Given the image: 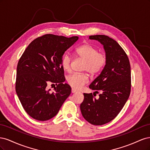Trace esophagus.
Segmentation results:
<instances>
[{
	"mask_svg": "<svg viewBox=\"0 0 150 150\" xmlns=\"http://www.w3.org/2000/svg\"><path fill=\"white\" fill-rule=\"evenodd\" d=\"M71 92H72V93H77L78 92V91H76V89H72V90H71Z\"/></svg>",
	"mask_w": 150,
	"mask_h": 150,
	"instance_id": "34e87169",
	"label": "esophagus"
}]
</instances>
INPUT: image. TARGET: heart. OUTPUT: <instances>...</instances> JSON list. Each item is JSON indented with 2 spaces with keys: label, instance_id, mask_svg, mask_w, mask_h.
<instances>
[{
  "label": "heart",
  "instance_id": "heart-1",
  "mask_svg": "<svg viewBox=\"0 0 150 150\" xmlns=\"http://www.w3.org/2000/svg\"><path fill=\"white\" fill-rule=\"evenodd\" d=\"M77 56L84 60L83 71L94 75L100 72L106 63V56L103 52L89 44H85L76 49ZM72 57L69 53L65 54L61 59V66L66 71H69ZM88 81V76L86 73H73L67 76V82L74 89H78Z\"/></svg>",
  "mask_w": 150,
  "mask_h": 150
}]
</instances>
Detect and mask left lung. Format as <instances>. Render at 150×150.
Instances as JSON below:
<instances>
[{
	"label": "left lung",
	"mask_w": 150,
	"mask_h": 150,
	"mask_svg": "<svg viewBox=\"0 0 150 150\" xmlns=\"http://www.w3.org/2000/svg\"><path fill=\"white\" fill-rule=\"evenodd\" d=\"M104 46L106 63L101 74L89 85L99 93H84L80 109L84 118L93 125H103L115 119L125 106L131 92V66L128 56L116 40L105 35H90Z\"/></svg>",
	"instance_id": "8db88e82"
}]
</instances>
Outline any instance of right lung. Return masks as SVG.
<instances>
[{"mask_svg":"<svg viewBox=\"0 0 150 150\" xmlns=\"http://www.w3.org/2000/svg\"><path fill=\"white\" fill-rule=\"evenodd\" d=\"M79 38L45 34L32 41L18 62L16 91L26 112L38 121L55 116L69 96L71 88L65 81L61 66L63 54ZM56 83L54 91L48 83Z\"/></svg>","mask_w":150,"mask_h":150,"instance_id":"add662e5","label":"right lung"}]
</instances>
